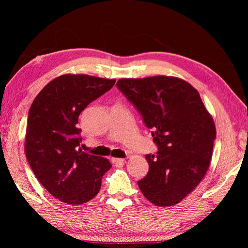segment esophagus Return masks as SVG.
Listing matches in <instances>:
<instances>
[{"mask_svg":"<svg viewBox=\"0 0 248 248\" xmlns=\"http://www.w3.org/2000/svg\"><path fill=\"white\" fill-rule=\"evenodd\" d=\"M110 161L117 167H121L124 164L125 159L124 158H117V157H110Z\"/></svg>","mask_w":248,"mask_h":248,"instance_id":"34e87169","label":"esophagus"}]
</instances>
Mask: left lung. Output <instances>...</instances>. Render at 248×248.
Masks as SVG:
<instances>
[{"label":"left lung","mask_w":248,"mask_h":248,"mask_svg":"<svg viewBox=\"0 0 248 248\" xmlns=\"http://www.w3.org/2000/svg\"><path fill=\"white\" fill-rule=\"evenodd\" d=\"M117 86L140 111L153 141L146 155L149 171L138 182L153 205H177L205 177L213 152L216 129L199 92L175 77L121 78Z\"/></svg>","instance_id":"obj_1"}]
</instances>
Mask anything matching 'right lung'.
Masks as SVG:
<instances>
[{
	"label": "right lung",
	"instance_id": "obj_1",
	"mask_svg": "<svg viewBox=\"0 0 248 248\" xmlns=\"http://www.w3.org/2000/svg\"><path fill=\"white\" fill-rule=\"evenodd\" d=\"M115 82L87 74H63L49 81L30 108L26 157L44 188L65 204L78 206L92 200L111 168L104 157L81 151L78 117Z\"/></svg>",
	"mask_w": 248,
	"mask_h": 248
}]
</instances>
